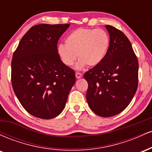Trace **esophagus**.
<instances>
[{
	"mask_svg": "<svg viewBox=\"0 0 152 152\" xmlns=\"http://www.w3.org/2000/svg\"><path fill=\"white\" fill-rule=\"evenodd\" d=\"M76 78H80L82 77V74L81 73H78V72H76Z\"/></svg>",
	"mask_w": 152,
	"mask_h": 152,
	"instance_id": "1",
	"label": "esophagus"
}]
</instances>
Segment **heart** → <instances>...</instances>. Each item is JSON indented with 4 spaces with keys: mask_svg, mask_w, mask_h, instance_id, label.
<instances>
[{
    "mask_svg": "<svg viewBox=\"0 0 152 152\" xmlns=\"http://www.w3.org/2000/svg\"><path fill=\"white\" fill-rule=\"evenodd\" d=\"M66 44H59L57 53L66 66L74 65L81 70L88 65L94 67L99 65L107 56L111 39L109 34L103 29L79 28L70 33L66 38Z\"/></svg>",
    "mask_w": 152,
    "mask_h": 152,
    "instance_id": "heart-1",
    "label": "heart"
}]
</instances>
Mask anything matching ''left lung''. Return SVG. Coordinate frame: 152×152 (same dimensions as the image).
<instances>
[{
    "label": "left lung",
    "mask_w": 152,
    "mask_h": 152,
    "mask_svg": "<svg viewBox=\"0 0 152 152\" xmlns=\"http://www.w3.org/2000/svg\"><path fill=\"white\" fill-rule=\"evenodd\" d=\"M111 44L105 59L85 73L90 109L102 117L119 114L132 102L138 86L139 64L124 33L106 25Z\"/></svg>",
    "instance_id": "left-lung-1"
}]
</instances>
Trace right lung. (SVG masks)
<instances>
[{
  "instance_id": "1",
  "label": "right lung",
  "mask_w": 152,
  "mask_h": 152,
  "mask_svg": "<svg viewBox=\"0 0 152 152\" xmlns=\"http://www.w3.org/2000/svg\"><path fill=\"white\" fill-rule=\"evenodd\" d=\"M70 24H39L19 42L11 61L13 91L23 107L36 117L50 119L65 107L76 82L74 71L57 53V43Z\"/></svg>"
}]
</instances>
